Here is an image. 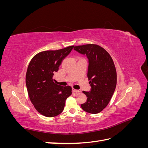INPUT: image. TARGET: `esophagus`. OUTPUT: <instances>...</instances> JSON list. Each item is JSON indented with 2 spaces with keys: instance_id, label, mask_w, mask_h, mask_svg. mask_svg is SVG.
Segmentation results:
<instances>
[{
  "instance_id": "obj_1",
  "label": "esophagus",
  "mask_w": 148,
  "mask_h": 148,
  "mask_svg": "<svg viewBox=\"0 0 148 148\" xmlns=\"http://www.w3.org/2000/svg\"><path fill=\"white\" fill-rule=\"evenodd\" d=\"M72 91H73V92H74L75 93H78V92H80L79 90H77V89H72Z\"/></svg>"
}]
</instances>
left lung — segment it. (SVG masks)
I'll use <instances>...</instances> for the list:
<instances>
[{
    "instance_id": "8db88e82",
    "label": "left lung",
    "mask_w": 148,
    "mask_h": 148,
    "mask_svg": "<svg viewBox=\"0 0 148 148\" xmlns=\"http://www.w3.org/2000/svg\"><path fill=\"white\" fill-rule=\"evenodd\" d=\"M74 50L88 59V78L91 90L83 91L87 101L82 108L90 114L99 113L108 105L117 84V72L114 61L104 48L96 44L77 46Z\"/></svg>"
}]
</instances>
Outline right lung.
Masks as SVG:
<instances>
[{
    "label": "right lung",
    "mask_w": 148,
    "mask_h": 148,
    "mask_svg": "<svg viewBox=\"0 0 148 148\" xmlns=\"http://www.w3.org/2000/svg\"><path fill=\"white\" fill-rule=\"evenodd\" d=\"M73 47L71 46L39 52L29 62L26 74L28 96L35 109L46 117H52L61 114L66 99L71 95L70 86L58 85L52 78Z\"/></svg>",
    "instance_id": "right-lung-1"
}]
</instances>
